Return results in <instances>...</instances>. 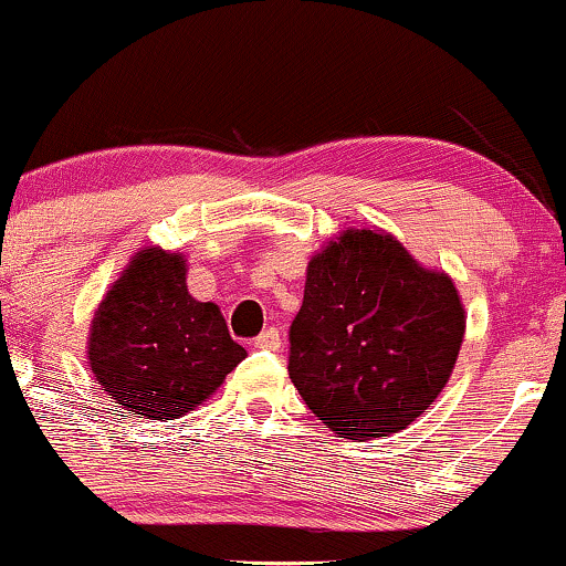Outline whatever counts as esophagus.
I'll list each match as a JSON object with an SVG mask.
<instances>
[{
  "instance_id": "esophagus-1",
  "label": "esophagus",
  "mask_w": 566,
  "mask_h": 566,
  "mask_svg": "<svg viewBox=\"0 0 566 566\" xmlns=\"http://www.w3.org/2000/svg\"><path fill=\"white\" fill-rule=\"evenodd\" d=\"M255 347H261V349H279V347H282V334H279V328L276 326L263 328V332L255 336Z\"/></svg>"
}]
</instances>
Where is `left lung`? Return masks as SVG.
Returning a JSON list of instances; mask_svg holds the SVG:
<instances>
[{
	"label": "left lung",
	"instance_id": "1",
	"mask_svg": "<svg viewBox=\"0 0 566 566\" xmlns=\"http://www.w3.org/2000/svg\"><path fill=\"white\" fill-rule=\"evenodd\" d=\"M464 336L454 282L391 234L347 230L307 263L290 378L345 439L402 431L447 386Z\"/></svg>",
	"mask_w": 566,
	"mask_h": 566
}]
</instances>
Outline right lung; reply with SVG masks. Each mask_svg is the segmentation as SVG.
<instances>
[{"label": "right lung", "instance_id": "right-lung-1", "mask_svg": "<svg viewBox=\"0 0 566 566\" xmlns=\"http://www.w3.org/2000/svg\"><path fill=\"white\" fill-rule=\"evenodd\" d=\"M185 271L182 255L140 250L91 324L93 376L133 415L190 412L245 357L219 307L190 295Z\"/></svg>", "mask_w": 566, "mask_h": 566}]
</instances>
